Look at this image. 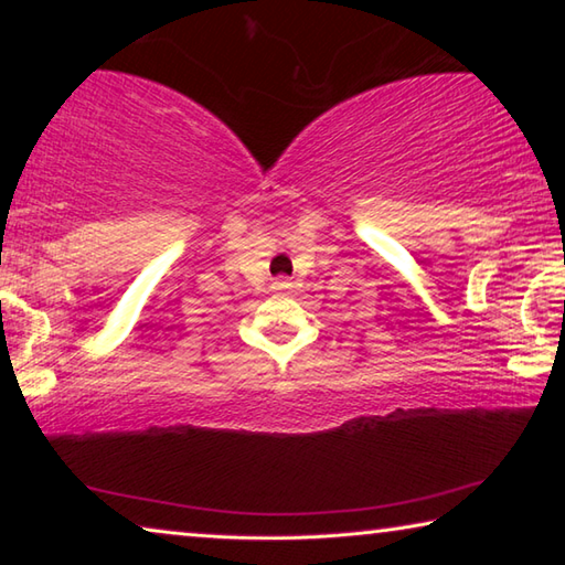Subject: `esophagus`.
Here are the masks:
<instances>
[{"label":"esophagus","instance_id":"1","mask_svg":"<svg viewBox=\"0 0 565 565\" xmlns=\"http://www.w3.org/2000/svg\"><path fill=\"white\" fill-rule=\"evenodd\" d=\"M286 286H289V281H286V279H276V281L271 284V289H276V291H281V289H286Z\"/></svg>","mask_w":565,"mask_h":565}]
</instances>
